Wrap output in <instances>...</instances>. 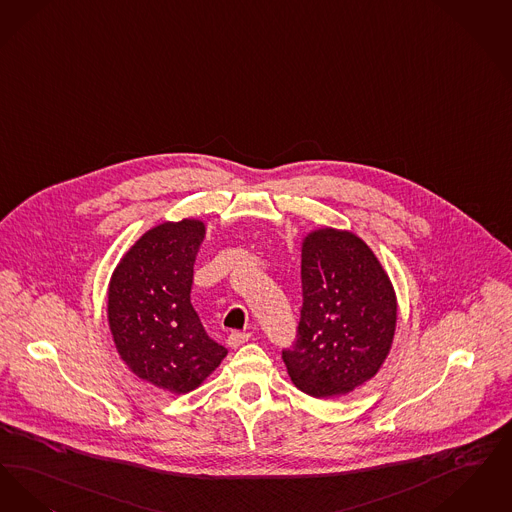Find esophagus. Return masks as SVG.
Returning <instances> with one entry per match:
<instances>
[{
	"instance_id": "34e87169",
	"label": "esophagus",
	"mask_w": 512,
	"mask_h": 512,
	"mask_svg": "<svg viewBox=\"0 0 512 512\" xmlns=\"http://www.w3.org/2000/svg\"><path fill=\"white\" fill-rule=\"evenodd\" d=\"M250 340V334L248 333H231L227 336V344L231 346V348H239V346H243L245 342Z\"/></svg>"
}]
</instances>
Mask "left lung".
<instances>
[{
    "label": "left lung",
    "mask_w": 512,
    "mask_h": 512,
    "mask_svg": "<svg viewBox=\"0 0 512 512\" xmlns=\"http://www.w3.org/2000/svg\"><path fill=\"white\" fill-rule=\"evenodd\" d=\"M302 310L283 350L289 377L327 400L375 377L390 354L398 302L375 252L352 231L321 227L302 241Z\"/></svg>",
    "instance_id": "8db88e82"
}]
</instances>
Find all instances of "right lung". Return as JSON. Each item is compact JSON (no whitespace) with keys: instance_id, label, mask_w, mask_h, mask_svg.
<instances>
[{"instance_id":"1","label":"right lung","mask_w":512,"mask_h":512,"mask_svg":"<svg viewBox=\"0 0 512 512\" xmlns=\"http://www.w3.org/2000/svg\"><path fill=\"white\" fill-rule=\"evenodd\" d=\"M206 225L185 218L143 233L122 256L109 283L112 340L135 377L187 394L227 356L191 304L193 266Z\"/></svg>"}]
</instances>
